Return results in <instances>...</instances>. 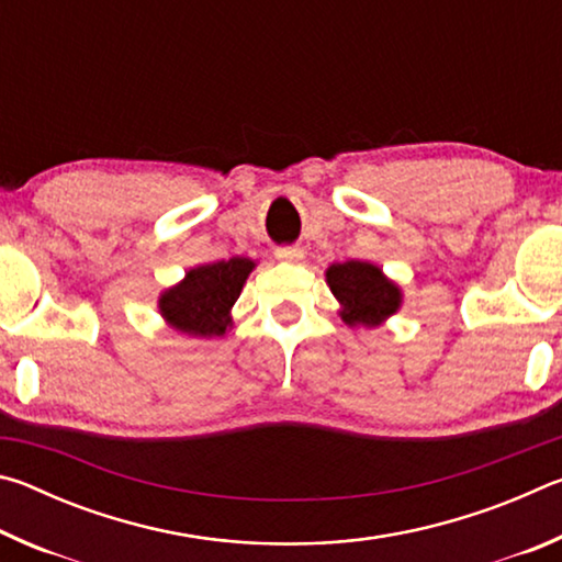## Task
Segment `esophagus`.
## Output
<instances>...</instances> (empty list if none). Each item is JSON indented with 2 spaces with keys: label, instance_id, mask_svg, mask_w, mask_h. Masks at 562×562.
I'll return each instance as SVG.
<instances>
[{
  "label": "esophagus",
  "instance_id": "esophagus-1",
  "mask_svg": "<svg viewBox=\"0 0 562 562\" xmlns=\"http://www.w3.org/2000/svg\"><path fill=\"white\" fill-rule=\"evenodd\" d=\"M274 258L282 262H300L304 258V250L302 247H278V250H274Z\"/></svg>",
  "mask_w": 562,
  "mask_h": 562
}]
</instances>
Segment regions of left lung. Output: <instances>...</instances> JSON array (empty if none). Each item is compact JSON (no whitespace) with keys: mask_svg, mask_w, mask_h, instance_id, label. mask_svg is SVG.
<instances>
[{"mask_svg":"<svg viewBox=\"0 0 562 562\" xmlns=\"http://www.w3.org/2000/svg\"><path fill=\"white\" fill-rule=\"evenodd\" d=\"M327 284L339 302V317L349 327L374 329L402 310L404 292L384 270L367 260L329 265Z\"/></svg>","mask_w":562,"mask_h":562,"instance_id":"obj_1","label":"left lung"}]
</instances>
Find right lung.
I'll list each match as a JSON object with an SVG mask.
<instances>
[{
    "instance_id": "1",
    "label": "right lung",
    "mask_w": 562,
    "mask_h": 562,
    "mask_svg": "<svg viewBox=\"0 0 562 562\" xmlns=\"http://www.w3.org/2000/svg\"><path fill=\"white\" fill-rule=\"evenodd\" d=\"M255 265L258 262L237 255L190 268L183 280L160 292L158 312L166 327L183 337H225V331L233 329V304Z\"/></svg>"
}]
</instances>
